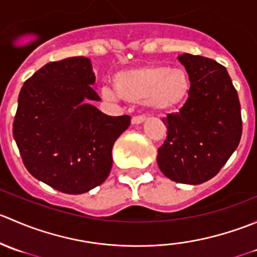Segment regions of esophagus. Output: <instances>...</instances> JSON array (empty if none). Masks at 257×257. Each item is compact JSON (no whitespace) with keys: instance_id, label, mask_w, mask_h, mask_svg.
<instances>
[{"instance_id":"esophagus-1","label":"esophagus","mask_w":257,"mask_h":257,"mask_svg":"<svg viewBox=\"0 0 257 257\" xmlns=\"http://www.w3.org/2000/svg\"><path fill=\"white\" fill-rule=\"evenodd\" d=\"M144 120H145V116L143 115L133 116V118H132V124H133V125H137V124L144 123Z\"/></svg>"}]
</instances>
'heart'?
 Here are the masks:
<instances>
[{"label": "heart", "mask_w": 257, "mask_h": 257, "mask_svg": "<svg viewBox=\"0 0 257 257\" xmlns=\"http://www.w3.org/2000/svg\"><path fill=\"white\" fill-rule=\"evenodd\" d=\"M114 89L123 100L133 104L144 103L154 112H168L183 104L191 89L188 73L181 68L167 66H144L121 71L114 77ZM103 97L114 99L108 88Z\"/></svg>", "instance_id": "1"}]
</instances>
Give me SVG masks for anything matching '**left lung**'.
<instances>
[{
	"mask_svg": "<svg viewBox=\"0 0 257 257\" xmlns=\"http://www.w3.org/2000/svg\"><path fill=\"white\" fill-rule=\"evenodd\" d=\"M178 59L191 89L179 112L163 119L168 137L157 162L170 180L198 185L214 178L236 150L242 133L241 108L224 66L189 53Z\"/></svg>",
	"mask_w": 257,
	"mask_h": 257,
	"instance_id": "left-lung-1",
	"label": "left lung"
}]
</instances>
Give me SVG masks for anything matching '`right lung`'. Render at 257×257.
<instances>
[{
  "label": "right lung",
  "instance_id": "1",
  "mask_svg": "<svg viewBox=\"0 0 257 257\" xmlns=\"http://www.w3.org/2000/svg\"><path fill=\"white\" fill-rule=\"evenodd\" d=\"M89 58L49 62L21 88L14 138L31 175L56 190L83 194L100 185L113 165L112 149L131 116H110L100 100Z\"/></svg>",
  "mask_w": 257,
  "mask_h": 257
}]
</instances>
